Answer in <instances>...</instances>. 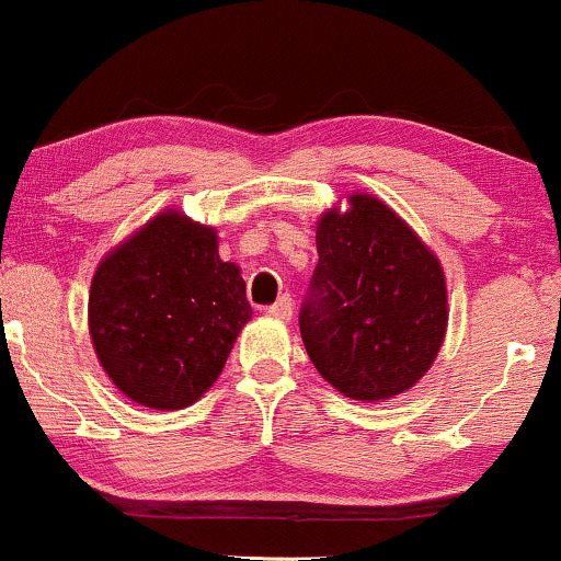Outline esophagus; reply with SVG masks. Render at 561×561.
<instances>
[{"label":"esophagus","instance_id":"1","mask_svg":"<svg viewBox=\"0 0 561 561\" xmlns=\"http://www.w3.org/2000/svg\"><path fill=\"white\" fill-rule=\"evenodd\" d=\"M267 314L270 317H275V320H291V314H294V301H291V296H280L278 301L273 304V307H267Z\"/></svg>","mask_w":561,"mask_h":561}]
</instances>
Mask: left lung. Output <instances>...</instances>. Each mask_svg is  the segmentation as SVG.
I'll use <instances>...</instances> for the list:
<instances>
[{"instance_id":"left-lung-1","label":"left lung","mask_w":561,"mask_h":561,"mask_svg":"<svg viewBox=\"0 0 561 561\" xmlns=\"http://www.w3.org/2000/svg\"><path fill=\"white\" fill-rule=\"evenodd\" d=\"M345 213L317 224V262L299 312L317 371L345 398L411 390L437 358L447 330L439 260L382 199L351 195Z\"/></svg>"}]
</instances>
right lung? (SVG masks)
I'll use <instances>...</instances> for the list:
<instances>
[{
	"label": "right lung",
	"instance_id": "1",
	"mask_svg": "<svg viewBox=\"0 0 561 561\" xmlns=\"http://www.w3.org/2000/svg\"><path fill=\"white\" fill-rule=\"evenodd\" d=\"M252 317L216 228L165 210L119 244L90 283L93 348L127 398L179 411L210 390Z\"/></svg>",
	"mask_w": 561,
	"mask_h": 561
}]
</instances>
